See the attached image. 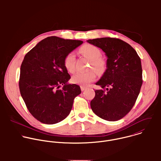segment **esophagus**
<instances>
[{
  "mask_svg": "<svg viewBox=\"0 0 161 161\" xmlns=\"http://www.w3.org/2000/svg\"><path fill=\"white\" fill-rule=\"evenodd\" d=\"M80 88H81V91H84L85 90H86V87H85V86H80Z\"/></svg>",
  "mask_w": 161,
  "mask_h": 161,
  "instance_id": "esophagus-1",
  "label": "esophagus"
}]
</instances>
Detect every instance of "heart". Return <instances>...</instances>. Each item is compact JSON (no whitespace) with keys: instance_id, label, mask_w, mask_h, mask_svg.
Listing matches in <instances>:
<instances>
[{"instance_id":"obj_1","label":"heart","mask_w":161,"mask_h":161,"mask_svg":"<svg viewBox=\"0 0 161 161\" xmlns=\"http://www.w3.org/2000/svg\"><path fill=\"white\" fill-rule=\"evenodd\" d=\"M81 53L90 60L89 69H92L99 75H103L106 69V62L101 57L102 52L96 46L90 44L83 45L80 48ZM64 65L66 70L73 73L76 70V55L75 52L68 53L64 57ZM96 78V73L90 70L86 73H77L71 78V82L83 86L88 85Z\"/></svg>"}]
</instances>
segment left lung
Wrapping results in <instances>:
<instances>
[{"instance_id":"obj_1","label":"left lung","mask_w":161,"mask_h":161,"mask_svg":"<svg viewBox=\"0 0 161 161\" xmlns=\"http://www.w3.org/2000/svg\"><path fill=\"white\" fill-rule=\"evenodd\" d=\"M101 48L108 57L107 69L96 83L103 90H95L90 106L99 117L117 121L134 106L143 83L140 57L126 42L114 37L87 41Z\"/></svg>"}]
</instances>
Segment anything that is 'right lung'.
I'll return each instance as SVG.
<instances>
[{"mask_svg": "<svg viewBox=\"0 0 161 161\" xmlns=\"http://www.w3.org/2000/svg\"><path fill=\"white\" fill-rule=\"evenodd\" d=\"M83 43L51 36L41 41L25 56L20 67L21 96L32 115L46 124H55L70 113L80 87L67 84L71 78L64 65L65 56ZM64 85L60 89L59 87Z\"/></svg>", "mask_w": 161, "mask_h": 161, "instance_id": "add662e5", "label": "right lung"}]
</instances>
